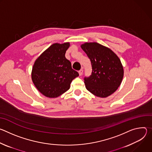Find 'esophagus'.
I'll return each mask as SVG.
<instances>
[{
    "label": "esophagus",
    "mask_w": 152,
    "mask_h": 152,
    "mask_svg": "<svg viewBox=\"0 0 152 152\" xmlns=\"http://www.w3.org/2000/svg\"><path fill=\"white\" fill-rule=\"evenodd\" d=\"M79 74V76H82V73H83V70H80L79 72H78Z\"/></svg>",
    "instance_id": "obj_1"
}]
</instances>
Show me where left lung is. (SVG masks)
Returning a JSON list of instances; mask_svg holds the SVG:
<instances>
[{
	"instance_id": "1",
	"label": "left lung",
	"mask_w": 152,
	"mask_h": 152,
	"mask_svg": "<svg viewBox=\"0 0 152 152\" xmlns=\"http://www.w3.org/2000/svg\"><path fill=\"white\" fill-rule=\"evenodd\" d=\"M90 59L91 75L84 77L86 88L99 97H106L120 86L124 75L118 57L110 49L97 42H86L81 46Z\"/></svg>"
}]
</instances>
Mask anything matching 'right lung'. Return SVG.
<instances>
[{"label":"right lung","mask_w":152,"mask_h":152,"mask_svg":"<svg viewBox=\"0 0 152 152\" xmlns=\"http://www.w3.org/2000/svg\"><path fill=\"white\" fill-rule=\"evenodd\" d=\"M69 42L55 43L35 61L32 79L38 90L48 97H57L69 90L72 81L79 76L65 56Z\"/></svg>","instance_id":"1"}]
</instances>
